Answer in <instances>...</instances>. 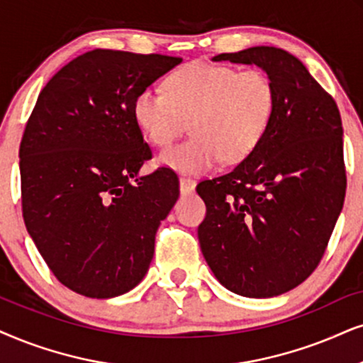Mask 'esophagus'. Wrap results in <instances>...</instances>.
Masks as SVG:
<instances>
[{
	"label": "esophagus",
	"mask_w": 363,
	"mask_h": 363,
	"mask_svg": "<svg viewBox=\"0 0 363 363\" xmlns=\"http://www.w3.org/2000/svg\"><path fill=\"white\" fill-rule=\"evenodd\" d=\"M179 186H181L182 194H191V192L196 189V181H192L191 177L182 176L181 179H179Z\"/></svg>",
	"instance_id": "obj_1"
}]
</instances>
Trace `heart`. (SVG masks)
<instances>
[{
	"mask_svg": "<svg viewBox=\"0 0 363 363\" xmlns=\"http://www.w3.org/2000/svg\"><path fill=\"white\" fill-rule=\"evenodd\" d=\"M164 90H142L132 112L155 147L171 145L191 125L194 135L159 157L184 174L208 172L219 160L228 166L246 160L264 140L277 108L272 79L256 68L186 63L164 80Z\"/></svg>",
	"mask_w": 363,
	"mask_h": 363,
	"instance_id": "1",
	"label": "heart"
}]
</instances>
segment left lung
Masks as SVG:
<instances>
[{
  "label": "left lung",
  "mask_w": 363,
  "mask_h": 363,
  "mask_svg": "<svg viewBox=\"0 0 363 363\" xmlns=\"http://www.w3.org/2000/svg\"><path fill=\"white\" fill-rule=\"evenodd\" d=\"M213 60L263 68L277 108L250 157L197 184L206 203L201 251L229 291L278 296L315 272L343 208L340 112L303 63L281 48L253 47Z\"/></svg>",
  "instance_id": "8db88e82"
}]
</instances>
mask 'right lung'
<instances>
[{
	"instance_id": "1",
	"label": "right lung",
	"mask_w": 363,
	"mask_h": 363,
	"mask_svg": "<svg viewBox=\"0 0 363 363\" xmlns=\"http://www.w3.org/2000/svg\"><path fill=\"white\" fill-rule=\"evenodd\" d=\"M181 62L91 50L40 91L20 145L23 219L52 273L79 295H123L147 273L179 179L169 167L139 176L152 150L132 107Z\"/></svg>"
}]
</instances>
